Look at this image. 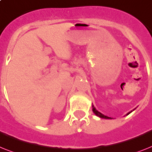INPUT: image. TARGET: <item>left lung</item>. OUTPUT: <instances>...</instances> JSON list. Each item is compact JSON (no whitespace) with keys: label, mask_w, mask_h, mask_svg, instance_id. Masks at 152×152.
Instances as JSON below:
<instances>
[{"label":"left lung","mask_w":152,"mask_h":152,"mask_svg":"<svg viewBox=\"0 0 152 152\" xmlns=\"http://www.w3.org/2000/svg\"><path fill=\"white\" fill-rule=\"evenodd\" d=\"M92 110H93L94 113V114H95L96 115H97V116L100 117V118H102V119H112V118H111V117L106 116V115H103V114H102V113H101V112H98V111H97V109H96L95 107H94V105H92ZM134 110H133V111H134ZM133 111L128 112L127 114H126V115H129V113L133 112Z\"/></svg>","instance_id":"8db88e82"}]
</instances>
